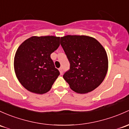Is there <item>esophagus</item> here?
<instances>
[{"label": "esophagus", "mask_w": 129, "mask_h": 129, "mask_svg": "<svg viewBox=\"0 0 129 129\" xmlns=\"http://www.w3.org/2000/svg\"><path fill=\"white\" fill-rule=\"evenodd\" d=\"M59 72H60V75H62V74H63V70H62V67H61V68L59 69Z\"/></svg>", "instance_id": "esophagus-1"}]
</instances>
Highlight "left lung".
Here are the masks:
<instances>
[{
	"mask_svg": "<svg viewBox=\"0 0 129 129\" xmlns=\"http://www.w3.org/2000/svg\"><path fill=\"white\" fill-rule=\"evenodd\" d=\"M60 44L70 62V69L63 78L76 93L84 94L103 82L108 69L105 49L96 39L88 36L67 35Z\"/></svg>",
	"mask_w": 129,
	"mask_h": 129,
	"instance_id": "obj_1",
	"label": "left lung"
}]
</instances>
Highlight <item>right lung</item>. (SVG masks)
Here are the masks:
<instances>
[{"mask_svg": "<svg viewBox=\"0 0 129 129\" xmlns=\"http://www.w3.org/2000/svg\"><path fill=\"white\" fill-rule=\"evenodd\" d=\"M60 45V37L32 36L18 47L14 69L20 83L27 90L44 94L50 90L60 72L51 54Z\"/></svg>", "mask_w": 129, "mask_h": 129, "instance_id": "obj_1", "label": "right lung"}]
</instances>
